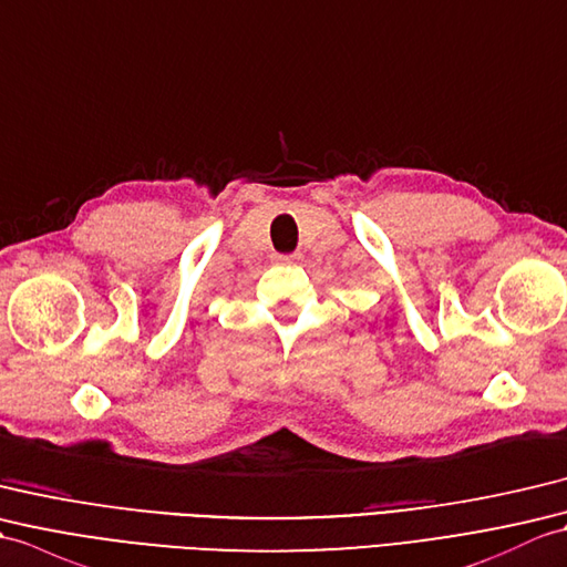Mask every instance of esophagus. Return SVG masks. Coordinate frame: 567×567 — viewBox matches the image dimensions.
Returning a JSON list of instances; mask_svg holds the SVG:
<instances>
[{
	"instance_id": "esophagus-1",
	"label": "esophagus",
	"mask_w": 567,
	"mask_h": 567,
	"mask_svg": "<svg viewBox=\"0 0 567 567\" xmlns=\"http://www.w3.org/2000/svg\"><path fill=\"white\" fill-rule=\"evenodd\" d=\"M276 259H279V261H296V259H300V255H276Z\"/></svg>"
}]
</instances>
